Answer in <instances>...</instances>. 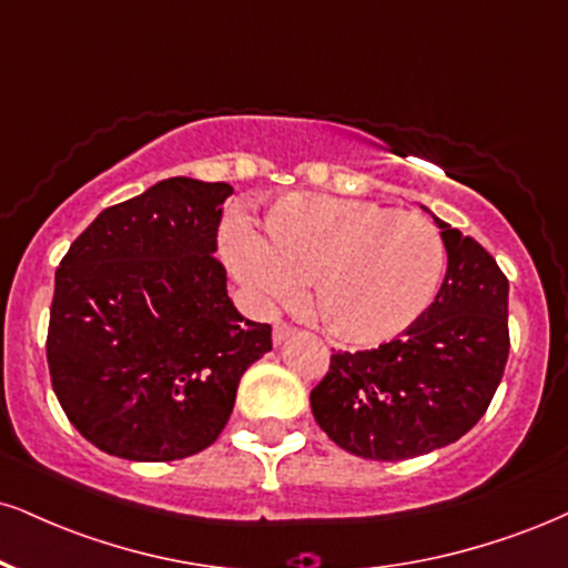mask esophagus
Masks as SVG:
<instances>
[{
  "label": "esophagus",
  "mask_w": 568,
  "mask_h": 568,
  "mask_svg": "<svg viewBox=\"0 0 568 568\" xmlns=\"http://www.w3.org/2000/svg\"><path fill=\"white\" fill-rule=\"evenodd\" d=\"M293 333H296V327L291 323H275V327H272V341H275V344H283V341H288Z\"/></svg>",
  "instance_id": "obj_1"
}]
</instances>
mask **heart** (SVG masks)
<instances>
[{
	"label": "heart",
	"instance_id": "heart-1",
	"mask_svg": "<svg viewBox=\"0 0 568 568\" xmlns=\"http://www.w3.org/2000/svg\"><path fill=\"white\" fill-rule=\"evenodd\" d=\"M227 262L262 304H288L314 277V312L333 336L378 344L407 331L434 302L444 241L426 216L371 201L288 195L227 232Z\"/></svg>",
	"mask_w": 568,
	"mask_h": 568
}]
</instances>
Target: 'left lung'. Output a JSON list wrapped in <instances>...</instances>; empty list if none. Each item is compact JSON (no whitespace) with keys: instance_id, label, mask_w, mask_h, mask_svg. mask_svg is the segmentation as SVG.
<instances>
[{"instance_id":"left-lung-1","label":"left lung","mask_w":568,"mask_h":568,"mask_svg":"<svg viewBox=\"0 0 568 568\" xmlns=\"http://www.w3.org/2000/svg\"><path fill=\"white\" fill-rule=\"evenodd\" d=\"M436 224L447 275L434 304L378 349L331 354L310 394L317 426L365 460H407L457 442L503 381L508 277L474 237Z\"/></svg>"}]
</instances>
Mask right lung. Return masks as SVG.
<instances>
[{"instance_id": "1", "label": "right lung", "mask_w": 568, "mask_h": 568, "mask_svg": "<svg viewBox=\"0 0 568 568\" xmlns=\"http://www.w3.org/2000/svg\"><path fill=\"white\" fill-rule=\"evenodd\" d=\"M227 195V182L163 180L102 211L54 272L52 388L102 453L169 463L206 449L272 349V327L235 310L214 256Z\"/></svg>"}]
</instances>
